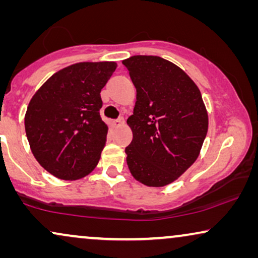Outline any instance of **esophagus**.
<instances>
[{
  "mask_svg": "<svg viewBox=\"0 0 258 258\" xmlns=\"http://www.w3.org/2000/svg\"><path fill=\"white\" fill-rule=\"evenodd\" d=\"M112 125H114V128H121L122 125H124V119L123 118L116 119V121L112 122Z\"/></svg>",
  "mask_w": 258,
  "mask_h": 258,
  "instance_id": "obj_1",
  "label": "esophagus"
}]
</instances>
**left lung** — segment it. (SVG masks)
Instances as JSON below:
<instances>
[{
    "label": "left lung",
    "instance_id": "obj_1",
    "mask_svg": "<svg viewBox=\"0 0 258 258\" xmlns=\"http://www.w3.org/2000/svg\"><path fill=\"white\" fill-rule=\"evenodd\" d=\"M122 63L136 88L126 164L136 181L161 188L199 157L209 124L206 104L196 83L168 59L135 55Z\"/></svg>",
    "mask_w": 258,
    "mask_h": 258
}]
</instances>
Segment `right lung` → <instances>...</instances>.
<instances>
[{"instance_id": "right-lung-1", "label": "right lung", "mask_w": 258, "mask_h": 258, "mask_svg": "<svg viewBox=\"0 0 258 258\" xmlns=\"http://www.w3.org/2000/svg\"><path fill=\"white\" fill-rule=\"evenodd\" d=\"M116 62H79L58 70L28 104L24 128L31 153L48 172L75 181L96 168L107 142L101 90Z\"/></svg>"}]
</instances>
